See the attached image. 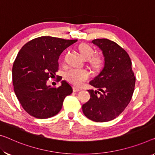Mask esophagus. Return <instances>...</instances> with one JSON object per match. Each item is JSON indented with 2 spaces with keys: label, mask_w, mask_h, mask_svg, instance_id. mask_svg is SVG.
<instances>
[{
  "label": "esophagus",
  "mask_w": 155,
  "mask_h": 155,
  "mask_svg": "<svg viewBox=\"0 0 155 155\" xmlns=\"http://www.w3.org/2000/svg\"><path fill=\"white\" fill-rule=\"evenodd\" d=\"M73 91H74V92H78V91H80V89H79V88H77V87H73Z\"/></svg>",
  "instance_id": "esophagus-1"
}]
</instances>
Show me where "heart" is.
<instances>
[{
  "instance_id": "obj_1",
  "label": "heart",
  "mask_w": 155,
  "mask_h": 155,
  "mask_svg": "<svg viewBox=\"0 0 155 155\" xmlns=\"http://www.w3.org/2000/svg\"><path fill=\"white\" fill-rule=\"evenodd\" d=\"M79 51L85 59H89L94 55V50L90 45L87 44H81L78 47ZM90 64L94 68L98 69L103 65V58L100 54H96L90 59ZM89 73L86 70L71 68L65 73L66 80L71 84L75 86H80L89 78Z\"/></svg>"
}]
</instances>
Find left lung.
<instances>
[{
  "instance_id": "1",
  "label": "left lung",
  "mask_w": 155,
  "mask_h": 155,
  "mask_svg": "<svg viewBox=\"0 0 155 155\" xmlns=\"http://www.w3.org/2000/svg\"><path fill=\"white\" fill-rule=\"evenodd\" d=\"M92 43L102 50L104 66L90 84L102 93L88 90L91 97L82 105V111L95 122H107L118 117L130 103L136 78L129 54L123 48L107 39H96Z\"/></svg>"
}]
</instances>
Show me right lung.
<instances>
[{"mask_svg":"<svg viewBox=\"0 0 155 155\" xmlns=\"http://www.w3.org/2000/svg\"><path fill=\"white\" fill-rule=\"evenodd\" d=\"M77 41L39 37L26 43L18 52L12 67L14 90L30 116L41 119L55 116L64 98L72 94V87L66 81L58 87L47 86L46 82L58 71L61 53Z\"/></svg>","mask_w":155,"mask_h":155,"instance_id":"1","label":"right lung"}]
</instances>
